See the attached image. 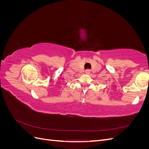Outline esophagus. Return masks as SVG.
<instances>
[{
    "mask_svg": "<svg viewBox=\"0 0 149 149\" xmlns=\"http://www.w3.org/2000/svg\"><path fill=\"white\" fill-rule=\"evenodd\" d=\"M90 71H90V70H89V69H87L85 71V73H86V74H89L90 73Z\"/></svg>",
    "mask_w": 149,
    "mask_h": 149,
    "instance_id": "obj_1",
    "label": "esophagus"
}]
</instances>
